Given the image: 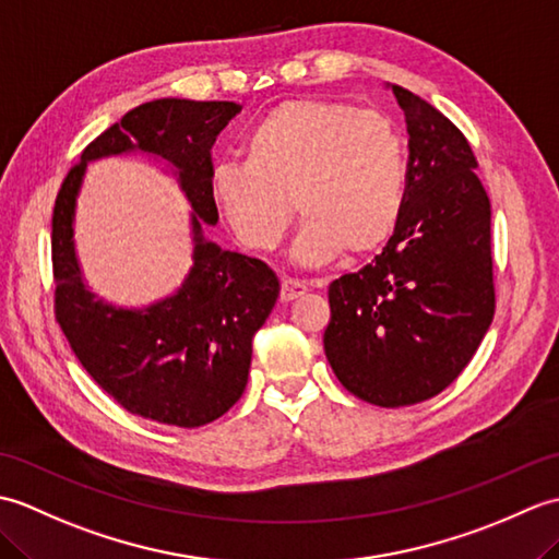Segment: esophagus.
<instances>
[{"label":"esophagus","instance_id":"obj_1","mask_svg":"<svg viewBox=\"0 0 559 559\" xmlns=\"http://www.w3.org/2000/svg\"><path fill=\"white\" fill-rule=\"evenodd\" d=\"M307 293V286L300 281H293L286 278L281 283V302H293V300H300L302 295Z\"/></svg>","mask_w":559,"mask_h":559}]
</instances>
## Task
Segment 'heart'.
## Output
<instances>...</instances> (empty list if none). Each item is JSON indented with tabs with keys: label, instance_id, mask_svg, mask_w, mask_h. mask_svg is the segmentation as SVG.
<instances>
[{
	"label": "heart",
	"instance_id": "b5f03b06",
	"mask_svg": "<svg viewBox=\"0 0 559 559\" xmlns=\"http://www.w3.org/2000/svg\"><path fill=\"white\" fill-rule=\"evenodd\" d=\"M406 141L384 112L295 98L249 129L245 163L213 168L211 197L235 240L259 254L283 242L295 206L305 225L293 254L322 266L389 242L406 201Z\"/></svg>",
	"mask_w": 559,
	"mask_h": 559
}]
</instances>
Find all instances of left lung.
Instances as JSON below:
<instances>
[{"instance_id":"8db88e82","label":"left lung","mask_w":559,"mask_h":559,"mask_svg":"<svg viewBox=\"0 0 559 559\" xmlns=\"http://www.w3.org/2000/svg\"><path fill=\"white\" fill-rule=\"evenodd\" d=\"M408 127L406 201L382 254L329 286L324 350L353 396L382 408L437 396L495 317L490 197L461 129L391 86Z\"/></svg>"}]
</instances>
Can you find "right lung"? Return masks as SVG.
<instances>
[{
    "label": "right lung",
    "instance_id": "obj_1",
    "mask_svg": "<svg viewBox=\"0 0 559 559\" xmlns=\"http://www.w3.org/2000/svg\"><path fill=\"white\" fill-rule=\"evenodd\" d=\"M242 105L160 98L129 110L83 148L52 211L55 319L93 382L139 418L201 427L228 413L247 386L252 341L278 300L264 261L206 242L218 221L211 146ZM139 147L173 162L193 201L195 266L173 299L122 311L92 298L73 254V206L85 163Z\"/></svg>",
    "mask_w": 559,
    "mask_h": 559
}]
</instances>
